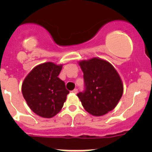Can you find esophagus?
Returning <instances> with one entry per match:
<instances>
[{"label":"esophagus","mask_w":152,"mask_h":152,"mask_svg":"<svg viewBox=\"0 0 152 152\" xmlns=\"http://www.w3.org/2000/svg\"><path fill=\"white\" fill-rule=\"evenodd\" d=\"M72 93H74V94H77V88H75V89L72 91Z\"/></svg>","instance_id":"1"}]
</instances>
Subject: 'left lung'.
Returning a JSON list of instances; mask_svg holds the SVG:
<instances>
[{"label":"left lung","instance_id":"1","mask_svg":"<svg viewBox=\"0 0 152 152\" xmlns=\"http://www.w3.org/2000/svg\"><path fill=\"white\" fill-rule=\"evenodd\" d=\"M84 73V91L77 96L87 112L95 116L113 110L123 93L121 78L112 64L93 58L79 62Z\"/></svg>","mask_w":152,"mask_h":152}]
</instances>
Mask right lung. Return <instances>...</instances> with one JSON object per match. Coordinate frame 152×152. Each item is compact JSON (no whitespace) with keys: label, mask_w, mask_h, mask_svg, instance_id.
I'll return each mask as SVG.
<instances>
[{"label":"right lung","mask_w":152,"mask_h":152,"mask_svg":"<svg viewBox=\"0 0 152 152\" xmlns=\"http://www.w3.org/2000/svg\"><path fill=\"white\" fill-rule=\"evenodd\" d=\"M62 65L45 62L35 67L24 79L22 93L29 108L38 116L52 118L59 113L69 91L58 77Z\"/></svg>","instance_id":"1"}]
</instances>
